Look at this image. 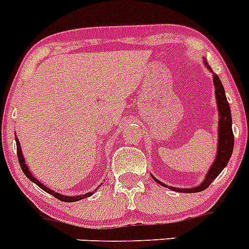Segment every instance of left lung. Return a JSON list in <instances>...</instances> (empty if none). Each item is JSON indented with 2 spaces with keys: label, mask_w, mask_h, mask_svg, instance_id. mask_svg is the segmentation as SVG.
I'll return each instance as SVG.
<instances>
[{
  "label": "left lung",
  "mask_w": 249,
  "mask_h": 249,
  "mask_svg": "<svg viewBox=\"0 0 249 249\" xmlns=\"http://www.w3.org/2000/svg\"><path fill=\"white\" fill-rule=\"evenodd\" d=\"M204 65H205L206 69L211 72L213 75V86H215V97H216V104H217V110H219V131H217V152H216V157L213 163L211 164V167L209 168L208 173H206L205 179L201 182V184H199L198 187L190 188V189H184V188H174L169 187V185L164 184L161 180L156 179V178H152L156 180L159 184L163 185V187L168 188V189L174 190V192L179 193H198L203 192L204 189L209 187V185L213 183V180L215 179L217 176L222 172V169L227 166L230 161V157L232 155V151H233V132H232V117H231V109H230V104L227 102L226 94H225L224 86H222L221 81H220L219 76L213 73V69L210 67V65L206 62V60H204Z\"/></svg>",
  "instance_id": "1"
}]
</instances>
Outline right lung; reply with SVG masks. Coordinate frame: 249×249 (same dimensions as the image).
I'll return each instance as SVG.
<instances>
[{"label":"right lung","mask_w":249,"mask_h":249,"mask_svg":"<svg viewBox=\"0 0 249 249\" xmlns=\"http://www.w3.org/2000/svg\"><path fill=\"white\" fill-rule=\"evenodd\" d=\"M16 142H17V155H18V161H19V164H20V168H22L23 173L27 176L28 179H30L33 183H36V185H38L39 188H41V189L44 190V192L49 193V194H51L53 196H55L56 199H59V200L61 201H66V203H72V201H78L81 200V199H85V198H88V196H90V195L93 194V193L96 192V190H93V192H89V193H86V194L83 195H76V196H69V195H62V194H59V193L54 192V190H51L50 188L45 187L44 184H41L40 182H39L38 179H36V177H33L32 176V173H30L29 168H28V166L25 164V160L24 157H23V153H22V147H20V143L19 141H18V139L16 138ZM98 189V188H97Z\"/></svg>","instance_id":"add662e5"}]
</instances>
